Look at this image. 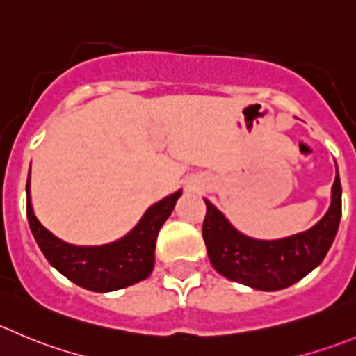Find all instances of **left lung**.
<instances>
[{
    "instance_id": "obj_1",
    "label": "left lung",
    "mask_w": 356,
    "mask_h": 356,
    "mask_svg": "<svg viewBox=\"0 0 356 356\" xmlns=\"http://www.w3.org/2000/svg\"><path fill=\"white\" fill-rule=\"evenodd\" d=\"M341 195L339 172L336 170L325 216L309 229L278 240L247 236L205 198L207 216L202 231L210 262L222 277L257 291L273 292L291 287L325 259L339 227Z\"/></svg>"
}]
</instances>
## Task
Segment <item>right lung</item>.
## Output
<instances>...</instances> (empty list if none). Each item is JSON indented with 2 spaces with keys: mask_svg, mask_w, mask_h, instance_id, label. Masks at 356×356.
Wrapping results in <instances>:
<instances>
[{
  "mask_svg": "<svg viewBox=\"0 0 356 356\" xmlns=\"http://www.w3.org/2000/svg\"><path fill=\"white\" fill-rule=\"evenodd\" d=\"M26 195L29 227L47 261L58 273L86 291L113 292L149 277L154 268L158 233L181 198L182 189L151 205L125 236L104 245L69 243L38 220L31 203V170Z\"/></svg>",
  "mask_w": 356,
  "mask_h": 356,
  "instance_id": "add662e5",
  "label": "right lung"
}]
</instances>
